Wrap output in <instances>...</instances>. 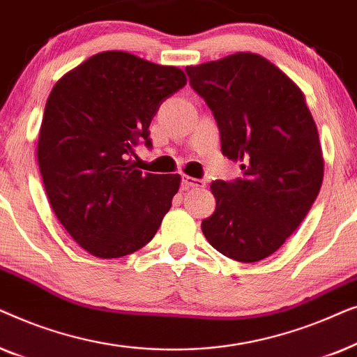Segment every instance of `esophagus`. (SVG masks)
Wrapping results in <instances>:
<instances>
[{
  "instance_id": "34e87169",
  "label": "esophagus",
  "mask_w": 357,
  "mask_h": 357,
  "mask_svg": "<svg viewBox=\"0 0 357 357\" xmlns=\"http://www.w3.org/2000/svg\"><path fill=\"white\" fill-rule=\"evenodd\" d=\"M182 183L187 188H204L206 187V182L202 178H195V177H188V175H183Z\"/></svg>"
}]
</instances>
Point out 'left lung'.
<instances>
[{
    "instance_id": "left-lung-1",
    "label": "left lung",
    "mask_w": 357,
    "mask_h": 357,
    "mask_svg": "<svg viewBox=\"0 0 357 357\" xmlns=\"http://www.w3.org/2000/svg\"><path fill=\"white\" fill-rule=\"evenodd\" d=\"M211 109L221 151L243 177L216 180V209L203 219L208 242L232 260L275 253L310 211L324 180V155L305 97L280 68L238 52L185 68Z\"/></svg>"
}]
</instances>
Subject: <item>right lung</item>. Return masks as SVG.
<instances>
[{"mask_svg":"<svg viewBox=\"0 0 357 357\" xmlns=\"http://www.w3.org/2000/svg\"><path fill=\"white\" fill-rule=\"evenodd\" d=\"M185 73L126 52H102L53 86L37 160L50 206L79 245L99 258L144 247L172 206L180 175L143 174L130 159L151 148L149 125Z\"/></svg>","mask_w":357,"mask_h":357,"instance_id":"right-lung-1","label":"right lung"}]
</instances>
